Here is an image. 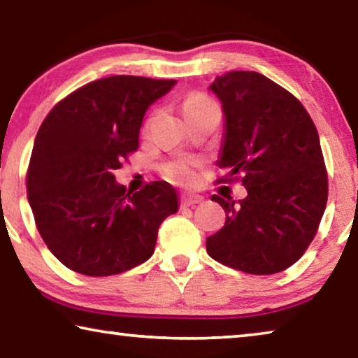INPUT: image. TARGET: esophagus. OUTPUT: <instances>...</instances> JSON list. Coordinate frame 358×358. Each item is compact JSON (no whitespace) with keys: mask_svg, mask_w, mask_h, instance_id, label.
I'll use <instances>...</instances> for the list:
<instances>
[{"mask_svg":"<svg viewBox=\"0 0 358 358\" xmlns=\"http://www.w3.org/2000/svg\"><path fill=\"white\" fill-rule=\"evenodd\" d=\"M203 197L199 196V194H183V197H181V205L183 207H194V205L197 203H202Z\"/></svg>","mask_w":358,"mask_h":358,"instance_id":"1","label":"esophagus"}]
</instances>
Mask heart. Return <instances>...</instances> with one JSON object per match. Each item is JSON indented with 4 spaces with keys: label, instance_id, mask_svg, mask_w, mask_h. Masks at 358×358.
I'll list each match as a JSON object with an SVG mask.
<instances>
[{
    "label": "heart",
    "instance_id": "obj_1",
    "mask_svg": "<svg viewBox=\"0 0 358 358\" xmlns=\"http://www.w3.org/2000/svg\"><path fill=\"white\" fill-rule=\"evenodd\" d=\"M210 102L205 96L202 94H192L186 99L185 107L187 106H201V104H207ZM196 162L191 159H183V161H177L172 162L166 167V175L171 180L177 181V183H191L196 178Z\"/></svg>",
    "mask_w": 358,
    "mask_h": 358
}]
</instances>
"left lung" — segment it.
<instances>
[{"label":"left lung","instance_id":"8db88e82","mask_svg":"<svg viewBox=\"0 0 358 358\" xmlns=\"http://www.w3.org/2000/svg\"><path fill=\"white\" fill-rule=\"evenodd\" d=\"M210 92L222 104L224 132L216 164L241 175V201L213 196L226 224L207 238V252L251 275L295 264L317 232L329 181L319 134L295 96L254 71L216 77Z\"/></svg>","mask_w":358,"mask_h":358}]
</instances>
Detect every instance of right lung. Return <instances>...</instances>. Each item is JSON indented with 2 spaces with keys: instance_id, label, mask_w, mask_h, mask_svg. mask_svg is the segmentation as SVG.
<instances>
[{
  "instance_id": "obj_1",
  "label": "right lung",
  "mask_w": 358,
  "mask_h": 358,
  "mask_svg": "<svg viewBox=\"0 0 358 358\" xmlns=\"http://www.w3.org/2000/svg\"><path fill=\"white\" fill-rule=\"evenodd\" d=\"M177 80L112 76L76 90L47 115L36 136L27 189L42 240L59 262L87 276L143 264L157 229L178 211L166 181L126 192L113 172L138 147L150 106Z\"/></svg>"
}]
</instances>
